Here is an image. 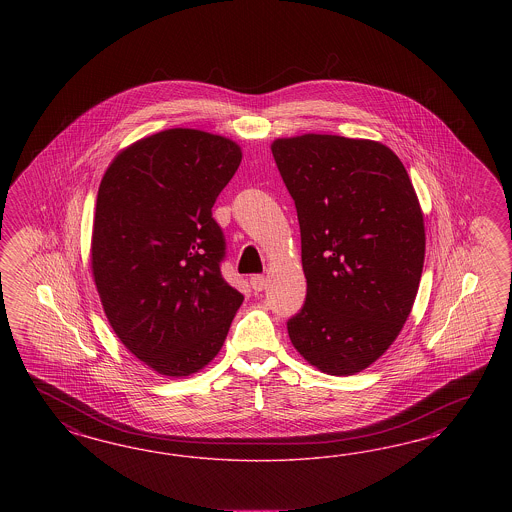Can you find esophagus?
<instances>
[{"mask_svg":"<svg viewBox=\"0 0 512 512\" xmlns=\"http://www.w3.org/2000/svg\"><path fill=\"white\" fill-rule=\"evenodd\" d=\"M249 283H251V287L255 291H264L266 285H268V279L264 278V276H253V278L249 279Z\"/></svg>","mask_w":512,"mask_h":512,"instance_id":"34e87169","label":"esophagus"}]
</instances>
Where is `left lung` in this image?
Segmentation results:
<instances>
[{
    "label": "left lung",
    "instance_id": "1",
    "mask_svg": "<svg viewBox=\"0 0 512 512\" xmlns=\"http://www.w3.org/2000/svg\"><path fill=\"white\" fill-rule=\"evenodd\" d=\"M270 148L295 201L308 281L289 338L319 372L355 375L383 357L413 308L426 249L419 197L377 140L306 133Z\"/></svg>",
    "mask_w": 512,
    "mask_h": 512
}]
</instances>
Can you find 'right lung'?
<instances>
[{"mask_svg":"<svg viewBox=\"0 0 512 512\" xmlns=\"http://www.w3.org/2000/svg\"><path fill=\"white\" fill-rule=\"evenodd\" d=\"M242 161L234 140L174 127L129 144L103 174L90 263L125 349L167 377L201 372L244 302L219 270L212 206Z\"/></svg>","mask_w":512,"mask_h":512,"instance_id":"add662e5","label":"right lung"}]
</instances>
